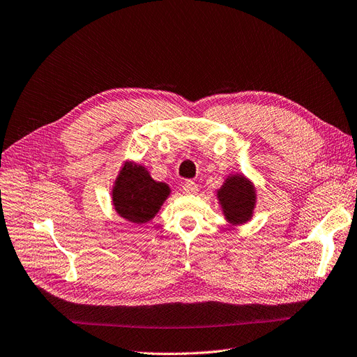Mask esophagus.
Segmentation results:
<instances>
[{"instance_id": "34e87169", "label": "esophagus", "mask_w": 357, "mask_h": 357, "mask_svg": "<svg viewBox=\"0 0 357 357\" xmlns=\"http://www.w3.org/2000/svg\"><path fill=\"white\" fill-rule=\"evenodd\" d=\"M198 187L192 181H185L182 185V192L183 194H197Z\"/></svg>"}]
</instances>
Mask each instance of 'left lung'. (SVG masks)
<instances>
[{
	"mask_svg": "<svg viewBox=\"0 0 357 357\" xmlns=\"http://www.w3.org/2000/svg\"><path fill=\"white\" fill-rule=\"evenodd\" d=\"M225 220L231 226L251 222L257 207L255 183L241 172H231L225 178L222 187L215 191Z\"/></svg>",
	"mask_w": 357,
	"mask_h": 357,
	"instance_id": "obj_1",
	"label": "left lung"
}]
</instances>
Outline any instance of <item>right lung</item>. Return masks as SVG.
Returning a JSON list of instances; mask_svg holds the SVG:
<instances>
[{"instance_id": "add662e5", "label": "right lung", "mask_w": 357, "mask_h": 357, "mask_svg": "<svg viewBox=\"0 0 357 357\" xmlns=\"http://www.w3.org/2000/svg\"><path fill=\"white\" fill-rule=\"evenodd\" d=\"M170 192L169 185L154 181L144 165L127 159L114 179L111 199L121 219L142 226L156 217Z\"/></svg>"}]
</instances>
